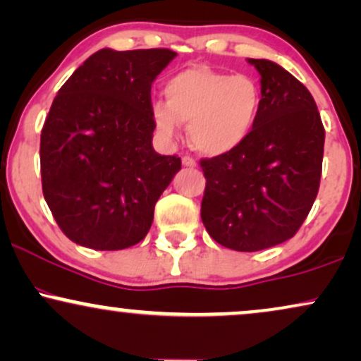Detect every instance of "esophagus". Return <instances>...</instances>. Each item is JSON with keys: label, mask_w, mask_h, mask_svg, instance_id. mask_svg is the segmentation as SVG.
I'll return each mask as SVG.
<instances>
[{"label": "esophagus", "mask_w": 361, "mask_h": 361, "mask_svg": "<svg viewBox=\"0 0 361 361\" xmlns=\"http://www.w3.org/2000/svg\"><path fill=\"white\" fill-rule=\"evenodd\" d=\"M181 161H183V165L185 166H188V168H196V161L191 157H188V154H186V157H183L181 158Z\"/></svg>", "instance_id": "34e87169"}]
</instances>
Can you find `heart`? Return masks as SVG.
<instances>
[{
	"instance_id": "obj_1",
	"label": "heart",
	"mask_w": 361,
	"mask_h": 361,
	"mask_svg": "<svg viewBox=\"0 0 361 361\" xmlns=\"http://www.w3.org/2000/svg\"><path fill=\"white\" fill-rule=\"evenodd\" d=\"M165 102L153 103L159 133L175 136L188 125L191 145L200 153L218 157L248 140L262 113L263 93L248 75H228L208 66H191L165 85Z\"/></svg>"
}]
</instances>
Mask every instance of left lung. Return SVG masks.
Listing matches in <instances>:
<instances>
[{
	"label": "left lung",
	"mask_w": 361,
	"mask_h": 361,
	"mask_svg": "<svg viewBox=\"0 0 361 361\" xmlns=\"http://www.w3.org/2000/svg\"><path fill=\"white\" fill-rule=\"evenodd\" d=\"M262 76L258 123L241 147L200 161L207 178L202 220L236 252L293 238L320 188L325 128L312 93L268 59L248 58Z\"/></svg>",
	"instance_id": "8db88e82"
}]
</instances>
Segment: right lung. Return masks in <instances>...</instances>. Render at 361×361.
Instances as JSON below:
<instances>
[{"label": "right lung", "instance_id": "1", "mask_svg": "<svg viewBox=\"0 0 361 361\" xmlns=\"http://www.w3.org/2000/svg\"><path fill=\"white\" fill-rule=\"evenodd\" d=\"M176 56L165 48L86 59L53 99L41 130V185L76 245L125 250L147 236L181 159L153 149L152 83Z\"/></svg>", "mask_w": 361, "mask_h": 361}]
</instances>
